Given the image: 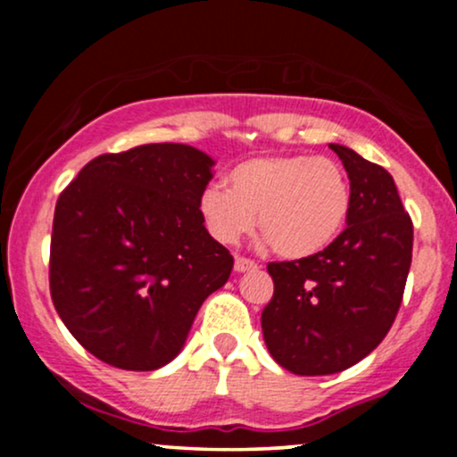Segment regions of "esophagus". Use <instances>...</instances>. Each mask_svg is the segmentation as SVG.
Wrapping results in <instances>:
<instances>
[{
  "mask_svg": "<svg viewBox=\"0 0 457 457\" xmlns=\"http://www.w3.org/2000/svg\"><path fill=\"white\" fill-rule=\"evenodd\" d=\"M258 269V264H255L253 260H249V258H236V262H234V270L236 272H249V270H255Z\"/></svg>",
  "mask_w": 457,
  "mask_h": 457,
  "instance_id": "obj_1",
  "label": "esophagus"
}]
</instances>
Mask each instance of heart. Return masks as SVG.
<instances>
[{"label": "heart", "instance_id": "obj_1", "mask_svg": "<svg viewBox=\"0 0 457 457\" xmlns=\"http://www.w3.org/2000/svg\"><path fill=\"white\" fill-rule=\"evenodd\" d=\"M353 191L345 170L328 156L266 154L246 159L228 174V188L208 185L199 217L221 245H238L253 229L287 260L320 253L342 234Z\"/></svg>", "mask_w": 457, "mask_h": 457}]
</instances>
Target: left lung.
I'll use <instances>...</instances> for the list:
<instances>
[{
	"label": "left lung",
	"instance_id": "8db88e82",
	"mask_svg": "<svg viewBox=\"0 0 457 457\" xmlns=\"http://www.w3.org/2000/svg\"><path fill=\"white\" fill-rule=\"evenodd\" d=\"M328 148L348 171V228L312 258L270 262L275 292L262 312L266 348L298 376L365 359L389 333L412 262V221L389 171L345 145Z\"/></svg>",
	"mask_w": 457,
	"mask_h": 457
}]
</instances>
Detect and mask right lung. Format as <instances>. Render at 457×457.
I'll return each instance as SVG.
<instances>
[{
    "mask_svg": "<svg viewBox=\"0 0 457 457\" xmlns=\"http://www.w3.org/2000/svg\"><path fill=\"white\" fill-rule=\"evenodd\" d=\"M212 165L185 144L137 145L92 159L57 199L51 298L107 365L170 363L202 303L229 279L234 258L199 217Z\"/></svg>",
    "mask_w": 457,
    "mask_h": 457,
    "instance_id": "add662e5",
    "label": "right lung"
}]
</instances>
